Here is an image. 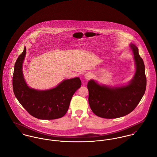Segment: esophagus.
Returning <instances> with one entry per match:
<instances>
[{"label": "esophagus", "mask_w": 157, "mask_h": 157, "mask_svg": "<svg viewBox=\"0 0 157 157\" xmlns=\"http://www.w3.org/2000/svg\"><path fill=\"white\" fill-rule=\"evenodd\" d=\"M84 76H85V78L86 80H90V79L92 78V73H90V72H87L86 74H85Z\"/></svg>", "instance_id": "34e87169"}]
</instances>
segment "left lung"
Instances as JSON below:
<instances>
[{"label": "left lung", "instance_id": "obj_1", "mask_svg": "<svg viewBox=\"0 0 157 157\" xmlns=\"http://www.w3.org/2000/svg\"><path fill=\"white\" fill-rule=\"evenodd\" d=\"M133 54L136 70L133 78L124 86L112 87L100 85L94 80L88 83V101L92 111L98 117L116 118L133 111L144 94L146 88L145 67L138 48L129 45Z\"/></svg>", "mask_w": 157, "mask_h": 157}]
</instances>
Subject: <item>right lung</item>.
Returning a JSON list of instances; mask_svg holds the SVG:
<instances>
[{"instance_id":"right-lung-1","label":"right lung","mask_w":157,"mask_h":157,"mask_svg":"<svg viewBox=\"0 0 157 157\" xmlns=\"http://www.w3.org/2000/svg\"><path fill=\"white\" fill-rule=\"evenodd\" d=\"M26 47L17 58L14 69L13 88L19 103L30 115L41 120H54L63 117L67 112L75 92L80 88L79 77L64 80L56 88L37 90L29 88L23 74V63Z\"/></svg>"}]
</instances>
